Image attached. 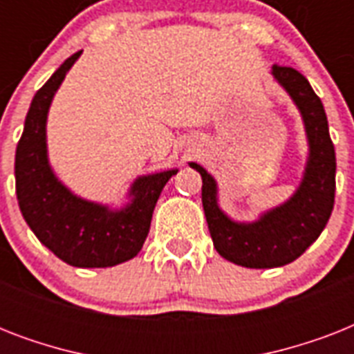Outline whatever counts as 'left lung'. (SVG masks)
<instances>
[{
	"instance_id": "left-lung-1",
	"label": "left lung",
	"mask_w": 354,
	"mask_h": 354,
	"mask_svg": "<svg viewBox=\"0 0 354 354\" xmlns=\"http://www.w3.org/2000/svg\"><path fill=\"white\" fill-rule=\"evenodd\" d=\"M272 77L299 110L307 133V163L290 198L257 221H233L218 204L215 178L198 163H189L202 176V205L216 252L246 268H277L296 261L324 232L335 205L336 156L324 104L294 68L272 66Z\"/></svg>"
}]
</instances>
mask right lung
<instances>
[{"instance_id":"right-lung-1","label":"right lung","mask_w":354,"mask_h":354,"mask_svg":"<svg viewBox=\"0 0 354 354\" xmlns=\"http://www.w3.org/2000/svg\"><path fill=\"white\" fill-rule=\"evenodd\" d=\"M80 55L69 57L32 97L16 147V196L25 222L58 259L77 268H108L141 252L156 202L178 169L136 178L122 207L80 198L58 180L47 156V113Z\"/></svg>"}]
</instances>
